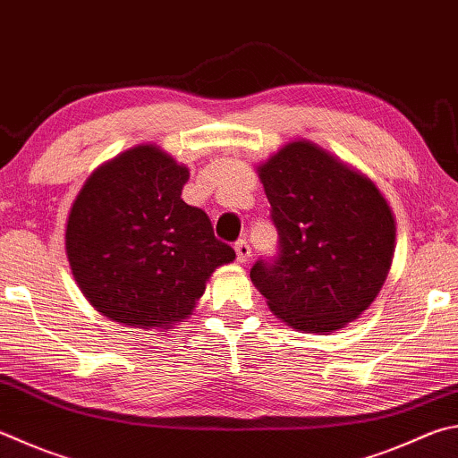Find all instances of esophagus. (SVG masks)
<instances>
[{
  "label": "esophagus",
  "mask_w": 458,
  "mask_h": 458,
  "mask_svg": "<svg viewBox=\"0 0 458 458\" xmlns=\"http://www.w3.org/2000/svg\"><path fill=\"white\" fill-rule=\"evenodd\" d=\"M234 250H236V258H238L240 264H246L248 260H250L252 250H250V246H248L246 240H240V242H236Z\"/></svg>",
  "instance_id": "34e87169"
}]
</instances>
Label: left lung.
<instances>
[{"instance_id": "8db88e82", "label": "left lung", "mask_w": 458, "mask_h": 458, "mask_svg": "<svg viewBox=\"0 0 458 458\" xmlns=\"http://www.w3.org/2000/svg\"><path fill=\"white\" fill-rule=\"evenodd\" d=\"M280 236L276 260L250 278L290 328L330 335L360 318L394 256L393 208L377 184L310 140L298 138L256 165Z\"/></svg>"}]
</instances>
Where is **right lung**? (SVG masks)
I'll return each instance as SVG.
<instances>
[{"label":"right lung","instance_id":"obj_1","mask_svg":"<svg viewBox=\"0 0 458 458\" xmlns=\"http://www.w3.org/2000/svg\"><path fill=\"white\" fill-rule=\"evenodd\" d=\"M190 178L156 144L128 148L91 172L65 222V256L94 309L131 328L184 322L216 268L236 252L182 200Z\"/></svg>","mask_w":458,"mask_h":458}]
</instances>
